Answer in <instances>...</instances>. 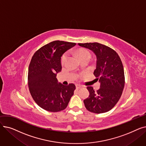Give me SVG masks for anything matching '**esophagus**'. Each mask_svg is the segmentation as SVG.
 Returning <instances> with one entry per match:
<instances>
[{
    "label": "esophagus",
    "instance_id": "obj_1",
    "mask_svg": "<svg viewBox=\"0 0 146 146\" xmlns=\"http://www.w3.org/2000/svg\"><path fill=\"white\" fill-rule=\"evenodd\" d=\"M82 87V86H81L80 85H76V89H79L81 88Z\"/></svg>",
    "mask_w": 146,
    "mask_h": 146
}]
</instances>
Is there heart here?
<instances>
[{
  "label": "heart",
  "mask_w": 146,
  "mask_h": 146,
  "mask_svg": "<svg viewBox=\"0 0 146 146\" xmlns=\"http://www.w3.org/2000/svg\"><path fill=\"white\" fill-rule=\"evenodd\" d=\"M76 55L78 56L81 61L84 60H89L91 57V54L89 51L85 49H79L76 52ZM68 54L67 53H65L61 57V63H64L67 60Z\"/></svg>",
  "instance_id": "heart-1"
}]
</instances>
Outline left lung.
<instances>
[{
    "label": "left lung",
    "instance_id": "obj_1",
    "mask_svg": "<svg viewBox=\"0 0 146 146\" xmlns=\"http://www.w3.org/2000/svg\"><path fill=\"white\" fill-rule=\"evenodd\" d=\"M78 44L95 53L96 66L94 74L101 83L96 92L93 87H87L89 96L83 101L85 106L89 111L95 113L108 112L118 102L124 88V71L121 58L115 51L102 44Z\"/></svg>",
    "mask_w": 146,
    "mask_h": 146
}]
</instances>
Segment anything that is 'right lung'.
Instances as JSON below:
<instances>
[{"instance_id": "1", "label": "right lung", "mask_w": 146, "mask_h": 146, "mask_svg": "<svg viewBox=\"0 0 146 146\" xmlns=\"http://www.w3.org/2000/svg\"><path fill=\"white\" fill-rule=\"evenodd\" d=\"M76 44L54 41L37 50L29 66L28 84L34 101L42 109L58 112L66 109L74 94L73 83L65 86L58 83L57 74L61 70V57Z\"/></svg>"}]
</instances>
